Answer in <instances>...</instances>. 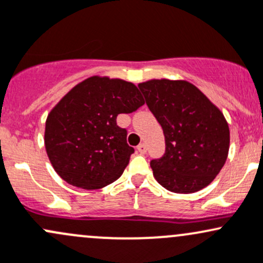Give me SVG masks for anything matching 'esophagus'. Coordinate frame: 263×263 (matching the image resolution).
Wrapping results in <instances>:
<instances>
[{
    "label": "esophagus",
    "mask_w": 263,
    "mask_h": 263,
    "mask_svg": "<svg viewBox=\"0 0 263 263\" xmlns=\"http://www.w3.org/2000/svg\"><path fill=\"white\" fill-rule=\"evenodd\" d=\"M137 151H139L140 154H146V151H147V148H146V145L145 143H140L139 146H137Z\"/></svg>",
    "instance_id": "1"
}]
</instances>
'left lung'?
I'll return each instance as SVG.
<instances>
[{
    "mask_svg": "<svg viewBox=\"0 0 263 263\" xmlns=\"http://www.w3.org/2000/svg\"><path fill=\"white\" fill-rule=\"evenodd\" d=\"M139 88L161 124L166 145L164 156L151 161L154 178L178 194L208 186L229 151V127L222 110L186 81L151 79Z\"/></svg>",
    "mask_w": 263,
    "mask_h": 263,
    "instance_id": "1",
    "label": "left lung"
}]
</instances>
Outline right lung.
<instances>
[{"mask_svg":"<svg viewBox=\"0 0 263 263\" xmlns=\"http://www.w3.org/2000/svg\"><path fill=\"white\" fill-rule=\"evenodd\" d=\"M143 103L139 88L123 79L93 76L71 88L45 123L46 154L58 175L87 190L117 180L135 150L116 118Z\"/></svg>","mask_w":263,"mask_h":263,"instance_id":"right-lung-1","label":"right lung"}]
</instances>
